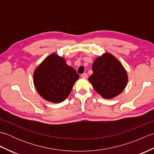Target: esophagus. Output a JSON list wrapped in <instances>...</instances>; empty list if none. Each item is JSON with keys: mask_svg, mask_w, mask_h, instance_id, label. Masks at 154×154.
<instances>
[{"mask_svg": "<svg viewBox=\"0 0 154 154\" xmlns=\"http://www.w3.org/2000/svg\"><path fill=\"white\" fill-rule=\"evenodd\" d=\"M81 77H82L83 78H85H85H87V73H83L82 75H81Z\"/></svg>", "mask_w": 154, "mask_h": 154, "instance_id": "obj_1", "label": "esophagus"}]
</instances>
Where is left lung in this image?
<instances>
[{"instance_id":"left-lung-1","label":"left lung","mask_w":154,"mask_h":154,"mask_svg":"<svg viewBox=\"0 0 154 154\" xmlns=\"http://www.w3.org/2000/svg\"><path fill=\"white\" fill-rule=\"evenodd\" d=\"M93 73L88 80L94 89L104 99H110L122 92L128 83V74L122 63L109 53L94 61Z\"/></svg>"}]
</instances>
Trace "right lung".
I'll return each instance as SVG.
<instances>
[{"label":"right lung","mask_w":154,"mask_h":154,"mask_svg":"<svg viewBox=\"0 0 154 154\" xmlns=\"http://www.w3.org/2000/svg\"><path fill=\"white\" fill-rule=\"evenodd\" d=\"M33 78L35 89L43 99L59 103L69 95L79 75L63 57L54 53L35 68Z\"/></svg>","instance_id":"1"}]
</instances>
